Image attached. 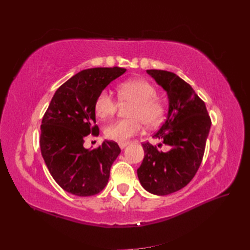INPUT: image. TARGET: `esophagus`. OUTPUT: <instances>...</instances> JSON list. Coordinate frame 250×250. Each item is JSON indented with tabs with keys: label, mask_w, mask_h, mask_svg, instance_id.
<instances>
[{
	"label": "esophagus",
	"mask_w": 250,
	"mask_h": 250,
	"mask_svg": "<svg viewBox=\"0 0 250 250\" xmlns=\"http://www.w3.org/2000/svg\"><path fill=\"white\" fill-rule=\"evenodd\" d=\"M127 145H129V142H123V143H119V147L121 149H124Z\"/></svg>",
	"instance_id": "1"
}]
</instances>
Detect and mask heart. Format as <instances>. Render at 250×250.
I'll list each match as a JSON object with an SVG mask.
<instances>
[{"label":"heart","instance_id":"1","mask_svg":"<svg viewBox=\"0 0 250 250\" xmlns=\"http://www.w3.org/2000/svg\"><path fill=\"white\" fill-rule=\"evenodd\" d=\"M120 99L132 103L129 109L130 119L117 120L105 127L107 139L123 143L140 132L141 121L146 126L160 123L164 116V106L156 98V89L145 79H132L122 82L118 86ZM117 109V100L110 90L103 89L95 101V112L100 119H106Z\"/></svg>","mask_w":250,"mask_h":250}]
</instances>
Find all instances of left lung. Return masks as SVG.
Returning a JSON list of instances; mask_svg holds the SVG:
<instances>
[{"instance_id": "1", "label": "left lung", "mask_w": 250, "mask_h": 250, "mask_svg": "<svg viewBox=\"0 0 250 250\" xmlns=\"http://www.w3.org/2000/svg\"><path fill=\"white\" fill-rule=\"evenodd\" d=\"M147 74L167 93V117L153 138L162 140L170 150L163 152L149 143L143 144L145 156L137 172L146 191L165 196L181 190L195 176L203 157L210 119L204 102L176 74L162 70H148Z\"/></svg>"}]
</instances>
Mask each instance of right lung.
I'll return each instance as SVG.
<instances>
[{"instance_id":"obj_1","label":"right lung","mask_w":250,"mask_h":250,"mask_svg":"<svg viewBox=\"0 0 250 250\" xmlns=\"http://www.w3.org/2000/svg\"><path fill=\"white\" fill-rule=\"evenodd\" d=\"M123 67L83 70L65 81L53 96L41 126V151L49 172L67 193L86 197L100 193L109 179L111 165L121 149L112 141L89 150L83 147L88 134H99L95 101Z\"/></svg>"}]
</instances>
